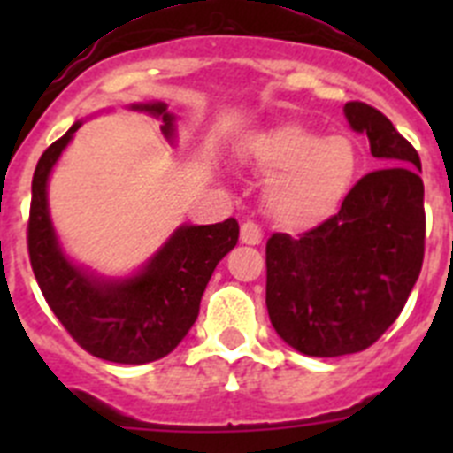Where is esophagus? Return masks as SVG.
Returning <instances> with one entry per match:
<instances>
[{"label": "esophagus", "mask_w": 453, "mask_h": 453, "mask_svg": "<svg viewBox=\"0 0 453 453\" xmlns=\"http://www.w3.org/2000/svg\"><path fill=\"white\" fill-rule=\"evenodd\" d=\"M240 240H242L245 245H258L263 240L261 226L256 222H242V226H240Z\"/></svg>", "instance_id": "obj_1"}]
</instances>
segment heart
I'll return each mask as SVG.
<instances>
[{"instance_id": "1", "label": "heart", "mask_w": 453, "mask_h": 453, "mask_svg": "<svg viewBox=\"0 0 453 453\" xmlns=\"http://www.w3.org/2000/svg\"><path fill=\"white\" fill-rule=\"evenodd\" d=\"M247 161L263 181L267 215L286 229H308L334 213L358 172V150L347 135L281 124L247 145Z\"/></svg>"}]
</instances>
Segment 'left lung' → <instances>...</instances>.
<instances>
[{
    "instance_id": "1",
    "label": "left lung",
    "mask_w": 453,
    "mask_h": 453,
    "mask_svg": "<svg viewBox=\"0 0 453 453\" xmlns=\"http://www.w3.org/2000/svg\"><path fill=\"white\" fill-rule=\"evenodd\" d=\"M351 129L370 138L374 170L347 192L335 215L265 247L272 326L306 356L367 349L402 313L424 261V183L415 147L365 102H347Z\"/></svg>"
}]
</instances>
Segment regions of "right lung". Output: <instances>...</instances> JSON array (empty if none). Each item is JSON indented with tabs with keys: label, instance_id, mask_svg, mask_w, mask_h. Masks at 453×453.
I'll return each mask as SVG.
<instances>
[{
	"label": "right lung",
	"instance_id": "add662e5",
	"mask_svg": "<svg viewBox=\"0 0 453 453\" xmlns=\"http://www.w3.org/2000/svg\"><path fill=\"white\" fill-rule=\"evenodd\" d=\"M163 118V134L172 138L174 118L167 104H135ZM81 122L40 156L31 181L29 247L31 270L47 303L77 340L102 361L142 365L170 354L186 338L199 315V302L215 265L238 242L234 218L206 226H181L140 274L124 281H104L63 256L47 208V179Z\"/></svg>",
	"mask_w": 453,
	"mask_h": 453
}]
</instances>
